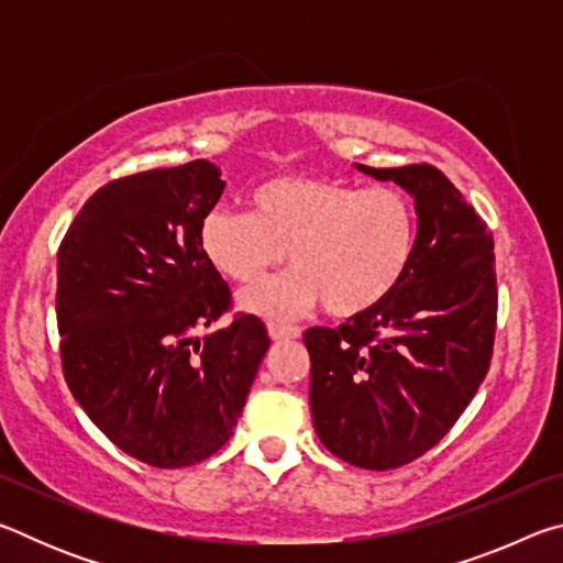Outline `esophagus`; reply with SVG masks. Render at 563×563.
Here are the masks:
<instances>
[{
  "label": "esophagus",
  "mask_w": 563,
  "mask_h": 563,
  "mask_svg": "<svg viewBox=\"0 0 563 563\" xmlns=\"http://www.w3.org/2000/svg\"><path fill=\"white\" fill-rule=\"evenodd\" d=\"M268 332H271L273 340H288V338H298L300 335V328L285 325V322H278V320H271L268 322Z\"/></svg>",
  "instance_id": "1"
}]
</instances>
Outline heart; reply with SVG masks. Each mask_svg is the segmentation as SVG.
<instances>
[{"label":"heart","mask_w":563,"mask_h":563,"mask_svg":"<svg viewBox=\"0 0 563 563\" xmlns=\"http://www.w3.org/2000/svg\"><path fill=\"white\" fill-rule=\"evenodd\" d=\"M417 213L397 188L278 176L251 194V211L213 208L201 223L206 258L223 278L255 283L285 251L295 265L243 292V308L283 318L322 300L335 318L377 308L405 280Z\"/></svg>","instance_id":"1"}]
</instances>
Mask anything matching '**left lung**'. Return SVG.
<instances>
[{"instance_id":"1","label":"left lung","mask_w":563,"mask_h":563,"mask_svg":"<svg viewBox=\"0 0 563 563\" xmlns=\"http://www.w3.org/2000/svg\"><path fill=\"white\" fill-rule=\"evenodd\" d=\"M357 168L415 196L412 263L377 308L302 340L320 442L360 470L385 472L430 452L487 377L497 271L487 223L440 168Z\"/></svg>"}]
</instances>
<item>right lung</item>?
Wrapping results in <instances>:
<instances>
[{"label": "right lung", "instance_id": "add662e5", "mask_svg": "<svg viewBox=\"0 0 563 563\" xmlns=\"http://www.w3.org/2000/svg\"><path fill=\"white\" fill-rule=\"evenodd\" d=\"M223 188L206 158L109 180L56 253L66 385L121 452L158 470L203 462L231 440L271 347L247 312L194 340L233 305L201 247Z\"/></svg>", "mask_w": 563, "mask_h": 563}]
</instances>
